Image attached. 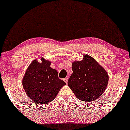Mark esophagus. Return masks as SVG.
<instances>
[{
    "mask_svg": "<svg viewBox=\"0 0 130 130\" xmlns=\"http://www.w3.org/2000/svg\"><path fill=\"white\" fill-rule=\"evenodd\" d=\"M63 81H64L66 84H67V83H68V78H64V79H63Z\"/></svg>",
    "mask_w": 130,
    "mask_h": 130,
    "instance_id": "esophagus-1",
    "label": "esophagus"
}]
</instances>
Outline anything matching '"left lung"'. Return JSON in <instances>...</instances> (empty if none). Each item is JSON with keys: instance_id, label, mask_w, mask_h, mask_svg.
<instances>
[{"instance_id": "1", "label": "left lung", "mask_w": 130, "mask_h": 130, "mask_svg": "<svg viewBox=\"0 0 130 130\" xmlns=\"http://www.w3.org/2000/svg\"><path fill=\"white\" fill-rule=\"evenodd\" d=\"M73 73L68 85L79 100L86 102L98 98L106 89L109 77L104 68L90 55L72 62Z\"/></svg>"}]
</instances>
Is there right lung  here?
<instances>
[{
  "label": "right lung",
  "instance_id": "obj_1",
  "mask_svg": "<svg viewBox=\"0 0 130 130\" xmlns=\"http://www.w3.org/2000/svg\"><path fill=\"white\" fill-rule=\"evenodd\" d=\"M29 64L22 80L24 90L35 103L46 104L52 102L66 83L58 77V71L51 68V61L41 58Z\"/></svg>",
  "mask_w": 130,
  "mask_h": 130
}]
</instances>
